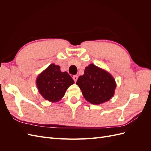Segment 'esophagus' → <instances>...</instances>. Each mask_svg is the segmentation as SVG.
<instances>
[{
    "mask_svg": "<svg viewBox=\"0 0 151 151\" xmlns=\"http://www.w3.org/2000/svg\"><path fill=\"white\" fill-rule=\"evenodd\" d=\"M72 79H73V80L74 81V82H77V79H78V76H77V75H75V76H72Z\"/></svg>",
    "mask_w": 151,
    "mask_h": 151,
    "instance_id": "obj_1",
    "label": "esophagus"
}]
</instances>
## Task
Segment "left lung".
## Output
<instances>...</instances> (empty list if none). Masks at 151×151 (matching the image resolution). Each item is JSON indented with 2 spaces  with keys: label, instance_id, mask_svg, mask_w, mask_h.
Segmentation results:
<instances>
[{
  "label": "left lung",
  "instance_id": "obj_1",
  "mask_svg": "<svg viewBox=\"0 0 151 151\" xmlns=\"http://www.w3.org/2000/svg\"><path fill=\"white\" fill-rule=\"evenodd\" d=\"M76 84L82 91L84 98L94 104H101L110 99L116 88L113 77L94 64L86 67L84 75L79 77Z\"/></svg>",
  "mask_w": 151,
  "mask_h": 151
}]
</instances>
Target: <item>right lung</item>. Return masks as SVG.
<instances>
[{"instance_id": "right-lung-1", "label": "right lung", "mask_w": 151, "mask_h": 151, "mask_svg": "<svg viewBox=\"0 0 151 151\" xmlns=\"http://www.w3.org/2000/svg\"><path fill=\"white\" fill-rule=\"evenodd\" d=\"M74 81L67 72H61L60 66L53 63L48 67L36 79L40 93L52 102L59 101Z\"/></svg>"}]
</instances>
